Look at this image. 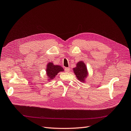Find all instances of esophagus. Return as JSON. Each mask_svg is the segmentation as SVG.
I'll return each instance as SVG.
<instances>
[{
  "instance_id": "esophagus-1",
  "label": "esophagus",
  "mask_w": 131,
  "mask_h": 131,
  "mask_svg": "<svg viewBox=\"0 0 131 131\" xmlns=\"http://www.w3.org/2000/svg\"><path fill=\"white\" fill-rule=\"evenodd\" d=\"M65 71L66 72H68L69 70H70V68H65Z\"/></svg>"
}]
</instances>
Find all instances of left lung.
<instances>
[{
  "instance_id": "left-lung-1",
  "label": "left lung",
  "mask_w": 131,
  "mask_h": 131,
  "mask_svg": "<svg viewBox=\"0 0 131 131\" xmlns=\"http://www.w3.org/2000/svg\"><path fill=\"white\" fill-rule=\"evenodd\" d=\"M74 73L76 75L78 80L81 82H85L88 76V71L86 66L83 61H79L76 64V67L73 68Z\"/></svg>"
}]
</instances>
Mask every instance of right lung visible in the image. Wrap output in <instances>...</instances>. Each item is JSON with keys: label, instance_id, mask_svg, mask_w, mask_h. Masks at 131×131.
Listing matches in <instances>:
<instances>
[{"label": "right lung", "instance_id": "obj_1", "mask_svg": "<svg viewBox=\"0 0 131 131\" xmlns=\"http://www.w3.org/2000/svg\"><path fill=\"white\" fill-rule=\"evenodd\" d=\"M64 70L63 67L61 66L54 65L52 62L48 63L46 66V69L48 81L50 82L51 80L54 78L59 72H63Z\"/></svg>", "mask_w": 131, "mask_h": 131}]
</instances>
